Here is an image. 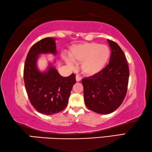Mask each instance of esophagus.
Returning <instances> with one entry per match:
<instances>
[{
  "mask_svg": "<svg viewBox=\"0 0 152 152\" xmlns=\"http://www.w3.org/2000/svg\"><path fill=\"white\" fill-rule=\"evenodd\" d=\"M82 80V78L81 77L79 76V75H76V82H79V81H80Z\"/></svg>",
  "mask_w": 152,
  "mask_h": 152,
  "instance_id": "34e87169",
  "label": "esophagus"
}]
</instances>
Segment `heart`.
I'll use <instances>...</instances> for the list:
<instances>
[{"label": "heart", "mask_w": 152, "mask_h": 152, "mask_svg": "<svg viewBox=\"0 0 152 152\" xmlns=\"http://www.w3.org/2000/svg\"><path fill=\"white\" fill-rule=\"evenodd\" d=\"M110 53V49L107 45L88 42L73 46L69 51V57L75 63L80 62V69L85 75L94 76L105 68ZM70 60L64 57L66 63L69 67H73V63Z\"/></svg>", "instance_id": "1"}]
</instances>
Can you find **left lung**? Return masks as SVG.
Listing matches in <instances>:
<instances>
[{
	"instance_id": "obj_1",
	"label": "left lung",
	"mask_w": 152,
	"mask_h": 152,
	"mask_svg": "<svg viewBox=\"0 0 152 152\" xmlns=\"http://www.w3.org/2000/svg\"><path fill=\"white\" fill-rule=\"evenodd\" d=\"M111 49L107 66L99 74L82 80L85 105L101 114L115 111L123 102L128 87L129 69L118 45L107 40Z\"/></svg>"
}]
</instances>
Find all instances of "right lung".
Instances as JSON below:
<instances>
[{"label": "right lung", "mask_w": 152, "mask_h": 152, "mask_svg": "<svg viewBox=\"0 0 152 152\" xmlns=\"http://www.w3.org/2000/svg\"><path fill=\"white\" fill-rule=\"evenodd\" d=\"M47 53L57 54L55 38H45L30 48L24 65L23 80L32 106L38 112L52 115L67 106L76 75L61 76L50 64L47 70L40 72L37 67L38 58L40 54Z\"/></svg>", "instance_id": "obj_1"}]
</instances>
